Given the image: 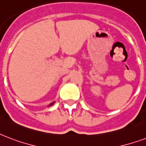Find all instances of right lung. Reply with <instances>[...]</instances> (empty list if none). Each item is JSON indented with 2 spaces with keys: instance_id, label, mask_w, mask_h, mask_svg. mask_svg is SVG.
I'll return each instance as SVG.
<instances>
[{
  "instance_id": "obj_1",
  "label": "right lung",
  "mask_w": 146,
  "mask_h": 146,
  "mask_svg": "<svg viewBox=\"0 0 146 146\" xmlns=\"http://www.w3.org/2000/svg\"><path fill=\"white\" fill-rule=\"evenodd\" d=\"M54 103H55V102H53V103H52V104H49V106H48V107H50V106H52V105L54 104Z\"/></svg>"
}]
</instances>
